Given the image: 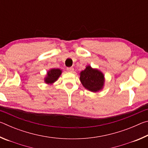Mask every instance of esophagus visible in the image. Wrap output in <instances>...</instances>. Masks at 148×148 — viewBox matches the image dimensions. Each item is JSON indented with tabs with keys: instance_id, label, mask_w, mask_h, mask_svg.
<instances>
[{
	"instance_id": "obj_1",
	"label": "esophagus",
	"mask_w": 148,
	"mask_h": 148,
	"mask_svg": "<svg viewBox=\"0 0 148 148\" xmlns=\"http://www.w3.org/2000/svg\"><path fill=\"white\" fill-rule=\"evenodd\" d=\"M67 71H69V72H74V68L73 67H68V68L66 69Z\"/></svg>"
}]
</instances>
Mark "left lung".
Instances as JSON below:
<instances>
[{"label": "left lung", "mask_w": 148, "mask_h": 148, "mask_svg": "<svg viewBox=\"0 0 148 148\" xmlns=\"http://www.w3.org/2000/svg\"><path fill=\"white\" fill-rule=\"evenodd\" d=\"M79 79L85 88L92 92H97L104 86V75L97 69L87 66L84 71L80 72Z\"/></svg>", "instance_id": "obj_1"}]
</instances>
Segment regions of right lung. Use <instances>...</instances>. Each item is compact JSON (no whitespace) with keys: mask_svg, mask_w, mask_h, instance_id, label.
<instances>
[{"mask_svg":"<svg viewBox=\"0 0 148 148\" xmlns=\"http://www.w3.org/2000/svg\"><path fill=\"white\" fill-rule=\"evenodd\" d=\"M62 71L58 69H51L48 71L47 74V76L45 78V82L47 84H52L56 81L59 78L60 75L61 74Z\"/></svg>","mask_w":148,"mask_h":148,"instance_id":"1","label":"right lung"}]
</instances>
